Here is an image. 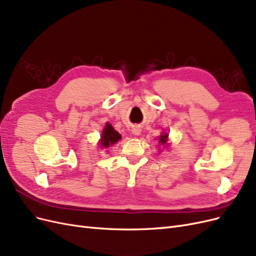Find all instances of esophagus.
I'll return each mask as SVG.
<instances>
[{
    "instance_id": "obj_1",
    "label": "esophagus",
    "mask_w": 256,
    "mask_h": 256,
    "mask_svg": "<svg viewBox=\"0 0 256 256\" xmlns=\"http://www.w3.org/2000/svg\"><path fill=\"white\" fill-rule=\"evenodd\" d=\"M132 134H136V136H138L141 134V130H140V128H138V127H134V128H132Z\"/></svg>"
}]
</instances>
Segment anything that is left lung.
I'll return each instance as SVG.
<instances>
[{
  "mask_svg": "<svg viewBox=\"0 0 256 256\" xmlns=\"http://www.w3.org/2000/svg\"><path fill=\"white\" fill-rule=\"evenodd\" d=\"M166 140H168V134H164L160 136V138H159V143L164 145V144H166Z\"/></svg>",
  "mask_w": 256,
  "mask_h": 256,
  "instance_id": "8db88e82",
  "label": "left lung"
}]
</instances>
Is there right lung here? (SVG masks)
Instances as JSON below:
<instances>
[{
	"label": "right lung",
	"instance_id": "1",
	"mask_svg": "<svg viewBox=\"0 0 256 256\" xmlns=\"http://www.w3.org/2000/svg\"><path fill=\"white\" fill-rule=\"evenodd\" d=\"M120 138H122L120 134L118 132V131H115L114 128L110 125L109 122H108L102 131L100 145L104 147V148H106V147H109L110 145H113L116 142H118Z\"/></svg>",
	"mask_w": 256,
	"mask_h": 256
}]
</instances>
